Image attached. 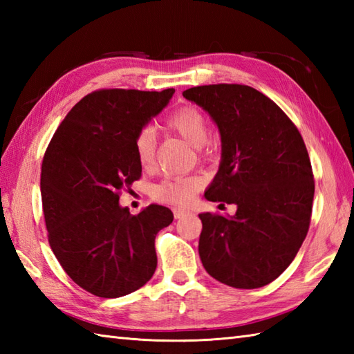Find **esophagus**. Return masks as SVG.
I'll list each match as a JSON object with an SVG mask.
<instances>
[{
    "mask_svg": "<svg viewBox=\"0 0 354 354\" xmlns=\"http://www.w3.org/2000/svg\"><path fill=\"white\" fill-rule=\"evenodd\" d=\"M187 214H189V212H185V209H183V208L173 209V216H175V219H183V217Z\"/></svg>",
    "mask_w": 354,
    "mask_h": 354,
    "instance_id": "obj_1",
    "label": "esophagus"
}]
</instances>
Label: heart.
<instances>
[{
    "instance_id": "heart-1",
    "label": "heart",
    "mask_w": 354,
    "mask_h": 354,
    "mask_svg": "<svg viewBox=\"0 0 354 354\" xmlns=\"http://www.w3.org/2000/svg\"><path fill=\"white\" fill-rule=\"evenodd\" d=\"M170 131L176 132L190 146L201 149L208 140V123L205 115L193 106H184L165 122ZM156 135L152 127L141 129L135 137V155L142 169H150L155 161ZM204 187L201 176H167L153 187V198L173 205L190 204L196 193Z\"/></svg>"
}]
</instances>
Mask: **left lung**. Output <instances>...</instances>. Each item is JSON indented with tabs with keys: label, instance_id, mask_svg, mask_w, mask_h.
Instances as JSON below:
<instances>
[{
	"label": "left lung",
	"instance_id": "left-lung-1",
	"mask_svg": "<svg viewBox=\"0 0 354 354\" xmlns=\"http://www.w3.org/2000/svg\"><path fill=\"white\" fill-rule=\"evenodd\" d=\"M183 95L221 132L222 160L205 198L237 205L234 216L199 214L202 265L231 288H261L284 272L309 231L315 181L301 133L251 86L204 85Z\"/></svg>",
	"mask_w": 354,
	"mask_h": 354
}]
</instances>
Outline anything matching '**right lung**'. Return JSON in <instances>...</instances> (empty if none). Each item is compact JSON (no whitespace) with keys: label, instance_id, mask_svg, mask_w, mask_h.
<instances>
[{"label":"right lung","instance_id":"1","mask_svg":"<svg viewBox=\"0 0 354 354\" xmlns=\"http://www.w3.org/2000/svg\"><path fill=\"white\" fill-rule=\"evenodd\" d=\"M175 89H99L66 114L45 150L41 194L48 242L71 280L95 297L118 298L156 269L155 237L173 222L167 207L132 216L122 190L141 176L135 137Z\"/></svg>","mask_w":354,"mask_h":354}]
</instances>
